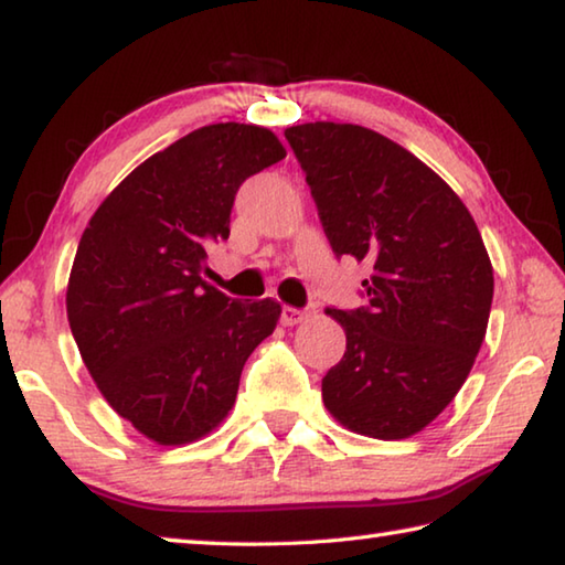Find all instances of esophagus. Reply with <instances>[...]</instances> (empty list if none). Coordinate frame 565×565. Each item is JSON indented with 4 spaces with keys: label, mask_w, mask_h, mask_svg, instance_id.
<instances>
[{
    "label": "esophagus",
    "mask_w": 565,
    "mask_h": 565,
    "mask_svg": "<svg viewBox=\"0 0 565 565\" xmlns=\"http://www.w3.org/2000/svg\"><path fill=\"white\" fill-rule=\"evenodd\" d=\"M306 319H309V311L294 309V306H284V311H281V323H284V327H296V323H301Z\"/></svg>",
    "instance_id": "34e87169"
}]
</instances>
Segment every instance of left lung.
<instances>
[{
  "label": "left lung",
  "instance_id": "1",
  "mask_svg": "<svg viewBox=\"0 0 565 565\" xmlns=\"http://www.w3.org/2000/svg\"><path fill=\"white\" fill-rule=\"evenodd\" d=\"M337 256L369 262V303L327 309L347 353L321 381L323 406L353 434L398 441L463 386L493 301V266L471 212L396 141L359 124L284 131Z\"/></svg>",
  "mask_w": 565,
  "mask_h": 565
}]
</instances>
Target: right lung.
<instances>
[{"label": "right lung", "instance_id": "obj_1", "mask_svg": "<svg viewBox=\"0 0 565 565\" xmlns=\"http://www.w3.org/2000/svg\"><path fill=\"white\" fill-rule=\"evenodd\" d=\"M286 149L256 124H209L151 154L84 228L66 319L107 404L159 446L194 444L228 416L246 359L281 317L204 281L242 181Z\"/></svg>", "mask_w": 565, "mask_h": 565}]
</instances>
